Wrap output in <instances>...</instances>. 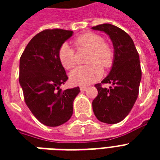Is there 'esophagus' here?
Returning a JSON list of instances; mask_svg holds the SVG:
<instances>
[{
  "label": "esophagus",
  "instance_id": "esophagus-1",
  "mask_svg": "<svg viewBox=\"0 0 160 160\" xmlns=\"http://www.w3.org/2000/svg\"><path fill=\"white\" fill-rule=\"evenodd\" d=\"M80 89L81 91H85V90H87V87H86V86H80Z\"/></svg>",
  "mask_w": 160,
  "mask_h": 160
}]
</instances>
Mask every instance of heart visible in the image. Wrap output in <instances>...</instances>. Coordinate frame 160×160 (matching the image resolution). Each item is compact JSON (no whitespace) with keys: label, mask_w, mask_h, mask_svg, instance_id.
I'll return each mask as SVG.
<instances>
[{"label":"heart","mask_w":160,"mask_h":160,"mask_svg":"<svg viewBox=\"0 0 160 160\" xmlns=\"http://www.w3.org/2000/svg\"><path fill=\"white\" fill-rule=\"evenodd\" d=\"M74 42L78 49L90 51L87 62L91 64L72 70L70 74V79L75 85L86 86L101 77L103 70L100 65L104 68H108L112 65L114 51L111 46L105 43L102 36L95 33L80 35ZM58 57L63 67L67 70L72 69L76 65L75 51L69 44L65 43L60 46Z\"/></svg>","instance_id":"1"}]
</instances>
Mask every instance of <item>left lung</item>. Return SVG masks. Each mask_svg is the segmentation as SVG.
<instances>
[{
	"label": "left lung",
	"instance_id": "left-lung-1",
	"mask_svg": "<svg viewBox=\"0 0 160 160\" xmlns=\"http://www.w3.org/2000/svg\"><path fill=\"white\" fill-rule=\"evenodd\" d=\"M92 29L106 33L114 50L110 72L101 81L111 85H95L98 95L92 102L93 111L100 121L116 124L129 114L138 98L142 75L139 54L131 37L119 27L102 24Z\"/></svg>",
	"mask_w": 160,
	"mask_h": 160
}]
</instances>
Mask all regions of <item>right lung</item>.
<instances>
[{"mask_svg": "<svg viewBox=\"0 0 160 160\" xmlns=\"http://www.w3.org/2000/svg\"><path fill=\"white\" fill-rule=\"evenodd\" d=\"M73 35L62 29L45 30L34 36L20 59L19 82L33 115L46 126L61 125L73 114V102L80 88L62 90L68 80L60 62V46Z\"/></svg>", "mask_w": 160, "mask_h": 160, "instance_id": "obj_1", "label": "right lung"}]
</instances>
